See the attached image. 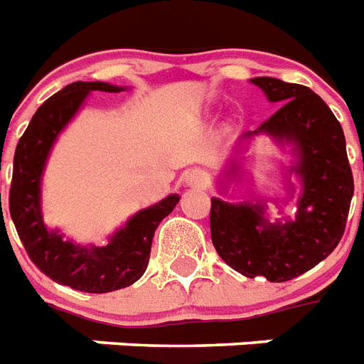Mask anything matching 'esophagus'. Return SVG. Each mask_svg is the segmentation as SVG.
Wrapping results in <instances>:
<instances>
[{"instance_id": "34e87169", "label": "esophagus", "mask_w": 364, "mask_h": 364, "mask_svg": "<svg viewBox=\"0 0 364 364\" xmlns=\"http://www.w3.org/2000/svg\"><path fill=\"white\" fill-rule=\"evenodd\" d=\"M188 184L190 186L206 184L205 173H203V171H199V168H193V171H190V173H188Z\"/></svg>"}]
</instances>
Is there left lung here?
<instances>
[{
	"label": "left lung",
	"instance_id": "8db88e82",
	"mask_svg": "<svg viewBox=\"0 0 364 364\" xmlns=\"http://www.w3.org/2000/svg\"><path fill=\"white\" fill-rule=\"evenodd\" d=\"M278 105L255 132L295 142L302 196L295 222L270 225L263 205L210 200V237L218 255L240 274L287 282L333 254L344 235L351 197L346 139L333 110L302 84L259 77L252 80Z\"/></svg>",
	"mask_w": 364,
	"mask_h": 364
}]
</instances>
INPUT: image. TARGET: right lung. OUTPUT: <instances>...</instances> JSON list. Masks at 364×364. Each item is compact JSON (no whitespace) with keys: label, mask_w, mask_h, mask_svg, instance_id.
Segmentation results:
<instances>
[{"label":"right lung","mask_w":364,"mask_h":364,"mask_svg":"<svg viewBox=\"0 0 364 364\" xmlns=\"http://www.w3.org/2000/svg\"><path fill=\"white\" fill-rule=\"evenodd\" d=\"M120 92L107 82H73L41 105L14 150L9 210L20 240L41 272L84 293H109L135 284L148 267L154 232L171 214L178 196L136 212L110 242L82 248L48 231L41 216V174L58 133L80 109L90 92ZM1 197V196H0ZM1 206V199H0Z\"/></svg>","instance_id":"obj_1"}]
</instances>
